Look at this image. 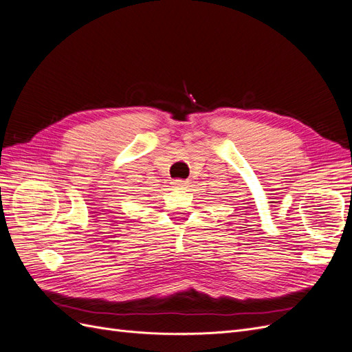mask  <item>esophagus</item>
Masks as SVG:
<instances>
[{
  "label": "esophagus",
  "instance_id": "1",
  "mask_svg": "<svg viewBox=\"0 0 352 352\" xmlns=\"http://www.w3.org/2000/svg\"><path fill=\"white\" fill-rule=\"evenodd\" d=\"M172 184H173V186H175V188H182V186H185V185H186L185 180H179V179H177V180H173Z\"/></svg>",
  "mask_w": 352,
  "mask_h": 352
}]
</instances>
